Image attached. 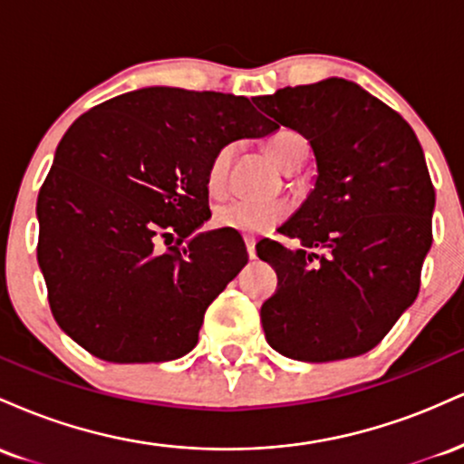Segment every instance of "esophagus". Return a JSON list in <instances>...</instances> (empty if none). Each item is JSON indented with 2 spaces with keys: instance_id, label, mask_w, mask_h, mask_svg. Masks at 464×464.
Masks as SVG:
<instances>
[{
  "instance_id": "esophagus-1",
  "label": "esophagus",
  "mask_w": 464,
  "mask_h": 464,
  "mask_svg": "<svg viewBox=\"0 0 464 464\" xmlns=\"http://www.w3.org/2000/svg\"><path fill=\"white\" fill-rule=\"evenodd\" d=\"M244 242H246L248 257H250V259H255V257H257V250H255V239H253V237H244Z\"/></svg>"
}]
</instances>
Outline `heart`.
I'll return each instance as SVG.
<instances>
[{
  "label": "heart",
  "mask_w": 464,
  "mask_h": 464,
  "mask_svg": "<svg viewBox=\"0 0 464 464\" xmlns=\"http://www.w3.org/2000/svg\"><path fill=\"white\" fill-rule=\"evenodd\" d=\"M305 140L295 130H279L266 140V152L279 168L290 169L292 163L305 154ZM233 148H220L207 168V189L211 196L225 194L228 180V165H231ZM287 205L284 202H255V200H231L216 209L214 222L222 228H231L237 233H264L281 220H285Z\"/></svg>",
  "instance_id": "obj_1"
}]
</instances>
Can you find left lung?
Segmentation results:
<instances>
[{
  "instance_id": "left-lung-1",
  "label": "left lung",
  "mask_w": 464,
  "mask_h": 464,
  "mask_svg": "<svg viewBox=\"0 0 464 464\" xmlns=\"http://www.w3.org/2000/svg\"><path fill=\"white\" fill-rule=\"evenodd\" d=\"M253 102L301 132L316 157L312 194L284 227L290 250L257 244L276 292L262 305L268 344L301 362H334L382 343L419 295L432 246L434 185L397 111L355 82L327 78Z\"/></svg>"
}]
</instances>
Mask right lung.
Wrapping results in <instances>:
<instances>
[{"label": "right lung", "instance_id": "add662e5", "mask_svg": "<svg viewBox=\"0 0 464 464\" xmlns=\"http://www.w3.org/2000/svg\"><path fill=\"white\" fill-rule=\"evenodd\" d=\"M275 130L248 98L174 87L80 115L36 200V259L58 327L117 364L189 353L207 307L248 262L237 231L191 236L211 216L207 168L227 143Z\"/></svg>", "mask_w": 464, "mask_h": 464}]
</instances>
